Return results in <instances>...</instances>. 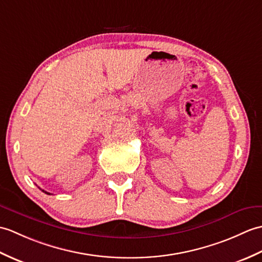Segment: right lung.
I'll return each mask as SVG.
<instances>
[{
  "mask_svg": "<svg viewBox=\"0 0 262 262\" xmlns=\"http://www.w3.org/2000/svg\"><path fill=\"white\" fill-rule=\"evenodd\" d=\"M40 188V187H39ZM40 189H41V188H40ZM42 191H43V193H46V194H48V195H50V193H48V191H46V190H43V189H41Z\"/></svg>",
  "mask_w": 262,
  "mask_h": 262,
  "instance_id": "right-lung-1",
  "label": "right lung"
}]
</instances>
